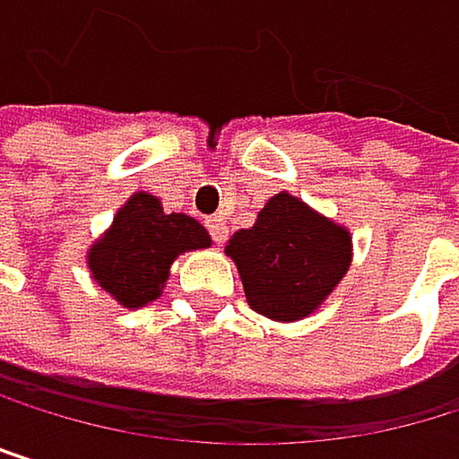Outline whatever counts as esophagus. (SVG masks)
I'll list each match as a JSON object with an SVG mask.
<instances>
[{"instance_id":"34e87169","label":"esophagus","mask_w":459,"mask_h":459,"mask_svg":"<svg viewBox=\"0 0 459 459\" xmlns=\"http://www.w3.org/2000/svg\"><path fill=\"white\" fill-rule=\"evenodd\" d=\"M206 228H209V234H212V239H214L217 245H222V242H225L228 228H225V222H222L220 217H209V220H206Z\"/></svg>"}]
</instances>
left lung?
Returning <instances> with one entry per match:
<instances>
[{"mask_svg":"<svg viewBox=\"0 0 459 459\" xmlns=\"http://www.w3.org/2000/svg\"><path fill=\"white\" fill-rule=\"evenodd\" d=\"M234 258L245 297L255 314L294 322L314 314L347 275L352 237L289 192H278L225 245Z\"/></svg>","mask_w":459,"mask_h":459,"instance_id":"left-lung-1","label":"left lung"}]
</instances>
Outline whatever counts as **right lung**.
<instances>
[{"instance_id":"obj_1","label":"right lung","mask_w":459,"mask_h":459,"mask_svg":"<svg viewBox=\"0 0 459 459\" xmlns=\"http://www.w3.org/2000/svg\"><path fill=\"white\" fill-rule=\"evenodd\" d=\"M206 228L186 214H165L160 198L137 192L123 204L109 231L87 253L96 283L123 308H143L156 299L170 275V264L186 253L209 247Z\"/></svg>"}]
</instances>
